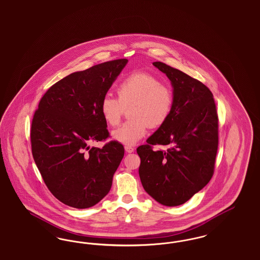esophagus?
Masks as SVG:
<instances>
[{"instance_id": "34e87169", "label": "esophagus", "mask_w": 260, "mask_h": 260, "mask_svg": "<svg viewBox=\"0 0 260 260\" xmlns=\"http://www.w3.org/2000/svg\"><path fill=\"white\" fill-rule=\"evenodd\" d=\"M124 150H125V152H127V153H133L134 151H135V148L134 147H132V146H124Z\"/></svg>"}]
</instances>
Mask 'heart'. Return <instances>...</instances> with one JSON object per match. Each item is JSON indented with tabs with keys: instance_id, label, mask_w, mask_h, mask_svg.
I'll list each match as a JSON object with an SVG mask.
<instances>
[{
	"instance_id": "b5f03b06",
	"label": "heart",
	"mask_w": 260,
	"mask_h": 260,
	"mask_svg": "<svg viewBox=\"0 0 260 260\" xmlns=\"http://www.w3.org/2000/svg\"><path fill=\"white\" fill-rule=\"evenodd\" d=\"M119 99L106 94L100 102V113L106 124L120 123L124 108L132 120L112 132V138L124 145H135L146 136L148 126L166 123L173 109L172 88L162 85L154 75L137 72L127 76L117 88Z\"/></svg>"
}]
</instances>
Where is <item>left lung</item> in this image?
<instances>
[{"instance_id":"8db88e82","label":"left lung","mask_w":260,"mask_h":260,"mask_svg":"<svg viewBox=\"0 0 260 260\" xmlns=\"http://www.w3.org/2000/svg\"><path fill=\"white\" fill-rule=\"evenodd\" d=\"M170 79L173 109L169 119L136 149L139 177L149 195L167 207L186 203L210 182L218 147V117L213 95L198 80L162 62ZM152 145H169L167 151Z\"/></svg>"}]
</instances>
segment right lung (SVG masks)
<instances>
[{
  "mask_svg": "<svg viewBox=\"0 0 260 260\" xmlns=\"http://www.w3.org/2000/svg\"><path fill=\"white\" fill-rule=\"evenodd\" d=\"M117 59L68 75L39 103L31 126L32 154L51 194L75 209L96 205L110 191L124 146L111 141L100 102L127 63Z\"/></svg>",
  "mask_w": 260,
  "mask_h": 260,
  "instance_id": "obj_1",
  "label": "right lung"
}]
</instances>
